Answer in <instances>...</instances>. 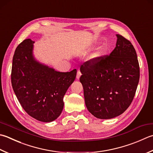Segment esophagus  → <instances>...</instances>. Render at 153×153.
Masks as SVG:
<instances>
[{"label":"esophagus","mask_w":153,"mask_h":153,"mask_svg":"<svg viewBox=\"0 0 153 153\" xmlns=\"http://www.w3.org/2000/svg\"><path fill=\"white\" fill-rule=\"evenodd\" d=\"M81 76H82V73H81L80 71H77V76H76V78L77 79H79L80 78Z\"/></svg>","instance_id":"34e87169"}]
</instances>
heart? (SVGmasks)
<instances>
[{
  "label": "heart",
  "mask_w": 153,
  "mask_h": 153,
  "mask_svg": "<svg viewBox=\"0 0 153 153\" xmlns=\"http://www.w3.org/2000/svg\"><path fill=\"white\" fill-rule=\"evenodd\" d=\"M102 53L103 52L102 51H101V50L100 49L97 50V51H95L94 53H92V55L91 56V59L92 61L97 60V59H98L101 56H102Z\"/></svg>",
  "instance_id": "obj_1"
}]
</instances>
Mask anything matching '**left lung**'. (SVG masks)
Wrapping results in <instances>:
<instances>
[{
	"label": "left lung",
	"mask_w": 153,
	"mask_h": 153,
	"mask_svg": "<svg viewBox=\"0 0 153 153\" xmlns=\"http://www.w3.org/2000/svg\"><path fill=\"white\" fill-rule=\"evenodd\" d=\"M116 36V47L109 56L91 59L80 68L85 105L98 119H112L125 111L139 81L135 50L130 41L121 35Z\"/></svg>",
	"instance_id": "obj_1"
}]
</instances>
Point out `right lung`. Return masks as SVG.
Masks as SVG:
<instances>
[{
    "label": "right lung",
    "mask_w": 153,
    "mask_h": 153,
    "mask_svg": "<svg viewBox=\"0 0 153 153\" xmlns=\"http://www.w3.org/2000/svg\"><path fill=\"white\" fill-rule=\"evenodd\" d=\"M34 43L26 39L17 46L13 59L11 82L22 108L38 121L52 122L60 115L64 95L77 71L59 72L42 64L33 54Z\"/></svg>",
    "instance_id": "1"
}]
</instances>
